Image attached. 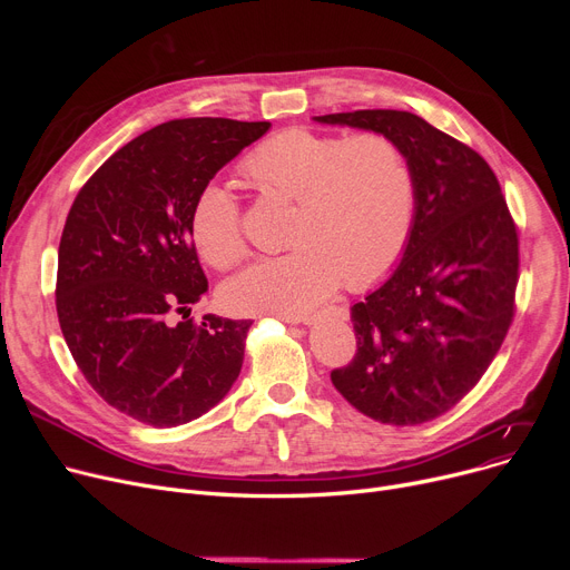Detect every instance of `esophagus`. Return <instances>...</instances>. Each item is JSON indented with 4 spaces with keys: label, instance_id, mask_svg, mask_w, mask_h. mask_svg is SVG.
Instances as JSON below:
<instances>
[{
    "label": "esophagus",
    "instance_id": "obj_1",
    "mask_svg": "<svg viewBox=\"0 0 570 570\" xmlns=\"http://www.w3.org/2000/svg\"><path fill=\"white\" fill-rule=\"evenodd\" d=\"M327 312H333V314H340L342 309H337V307H331ZM325 314V312H323ZM286 323H303V325H312L316 318H321V314H305V316H282Z\"/></svg>",
    "mask_w": 570,
    "mask_h": 570
}]
</instances>
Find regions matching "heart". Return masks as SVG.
Masks as SVG:
<instances>
[{"label":"heart","mask_w":570,"mask_h":570,"mask_svg":"<svg viewBox=\"0 0 570 570\" xmlns=\"http://www.w3.org/2000/svg\"><path fill=\"white\" fill-rule=\"evenodd\" d=\"M239 173L263 196L293 200L284 256L230 277L219 301L233 314L301 316L342 282L363 291L400 263L415 224L417 183L406 149L387 134L284 129L258 142ZM198 254L219 269L249 252L243 207L222 185H205L189 219Z\"/></svg>","instance_id":"heart-1"}]
</instances>
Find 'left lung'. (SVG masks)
I'll use <instances>...</instances> for the list:
<instances>
[{
  "instance_id": "obj_1",
  "label": "left lung",
  "mask_w": 570,
  "mask_h": 570,
  "mask_svg": "<svg viewBox=\"0 0 570 570\" xmlns=\"http://www.w3.org/2000/svg\"><path fill=\"white\" fill-rule=\"evenodd\" d=\"M393 136L415 170L417 209L395 273L351 307L353 361L331 379L385 425H421L481 381L515 314L518 228L488 161L406 110L314 117Z\"/></svg>"
}]
</instances>
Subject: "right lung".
<instances>
[{
  "label": "right lung",
  "instance_id": "add662e5",
  "mask_svg": "<svg viewBox=\"0 0 570 570\" xmlns=\"http://www.w3.org/2000/svg\"><path fill=\"white\" fill-rule=\"evenodd\" d=\"M267 129L170 119L117 149L69 209L57 256L59 327L87 383L145 425L200 417L243 370L252 321L189 318L207 291L189 219L198 191Z\"/></svg>",
  "mask_w": 570,
  "mask_h": 570
}]
</instances>
